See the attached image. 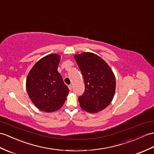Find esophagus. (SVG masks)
<instances>
[{
	"mask_svg": "<svg viewBox=\"0 0 154 154\" xmlns=\"http://www.w3.org/2000/svg\"><path fill=\"white\" fill-rule=\"evenodd\" d=\"M69 90L70 91H72V85H69Z\"/></svg>",
	"mask_w": 154,
	"mask_h": 154,
	"instance_id": "esophagus-1",
	"label": "esophagus"
}]
</instances>
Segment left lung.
Segmentation results:
<instances>
[{"instance_id":"left-lung-1","label":"left lung","mask_w":154,"mask_h":154,"mask_svg":"<svg viewBox=\"0 0 154 154\" xmlns=\"http://www.w3.org/2000/svg\"><path fill=\"white\" fill-rule=\"evenodd\" d=\"M85 83V92L79 97L80 107L89 113H97L106 108L114 98L116 78L110 66L91 52L74 55Z\"/></svg>"}]
</instances>
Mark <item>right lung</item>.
Wrapping results in <instances>:
<instances>
[{
	"mask_svg": "<svg viewBox=\"0 0 154 154\" xmlns=\"http://www.w3.org/2000/svg\"><path fill=\"white\" fill-rule=\"evenodd\" d=\"M61 56L48 55L40 59L29 71L26 89L33 104L40 110L52 112L65 103L69 89L57 71Z\"/></svg>",
	"mask_w": 154,
	"mask_h": 154,
	"instance_id": "add662e5",
	"label": "right lung"
}]
</instances>
